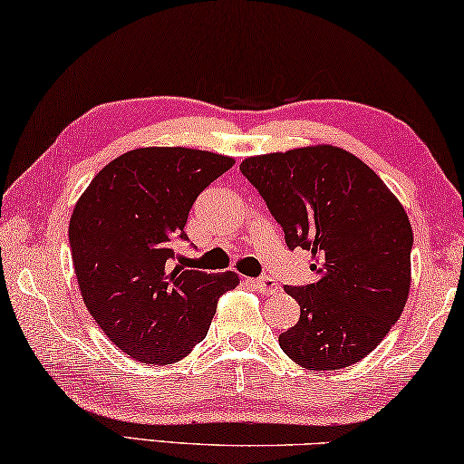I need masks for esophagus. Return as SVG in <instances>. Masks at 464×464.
Segmentation results:
<instances>
[{
    "label": "esophagus",
    "instance_id": "1",
    "mask_svg": "<svg viewBox=\"0 0 464 464\" xmlns=\"http://www.w3.org/2000/svg\"><path fill=\"white\" fill-rule=\"evenodd\" d=\"M249 285H252L258 293H262V295H272V293L278 291L276 281H275V278H270V276L252 278V281H249Z\"/></svg>",
    "mask_w": 464,
    "mask_h": 464
}]
</instances>
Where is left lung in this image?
Here are the masks:
<instances>
[{"mask_svg":"<svg viewBox=\"0 0 464 464\" xmlns=\"http://www.w3.org/2000/svg\"><path fill=\"white\" fill-rule=\"evenodd\" d=\"M239 171L318 276L285 286L301 315L281 349L315 372L362 362L409 297L413 229L402 204L363 160L328 144L249 157Z\"/></svg>","mask_w":464,"mask_h":464,"instance_id":"obj_1","label":"left lung"}]
</instances>
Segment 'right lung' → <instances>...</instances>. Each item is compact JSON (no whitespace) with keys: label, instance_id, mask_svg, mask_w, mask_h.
I'll return each instance as SVG.
<instances>
[{"label":"right lung","instance_id":"right-lung-1","mask_svg":"<svg viewBox=\"0 0 464 464\" xmlns=\"http://www.w3.org/2000/svg\"><path fill=\"white\" fill-rule=\"evenodd\" d=\"M223 154L150 146L94 175L70 218L80 293L109 341L142 363L179 362L204 341L235 272L206 275L175 264L173 241L202 189L229 171Z\"/></svg>","mask_w":464,"mask_h":464}]
</instances>
